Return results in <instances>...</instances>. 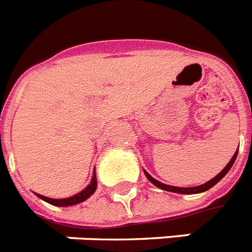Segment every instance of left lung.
<instances>
[{"label":"left lung","mask_w":252,"mask_h":252,"mask_svg":"<svg viewBox=\"0 0 252 252\" xmlns=\"http://www.w3.org/2000/svg\"><path fill=\"white\" fill-rule=\"evenodd\" d=\"M237 155H238V150L235 151V154L233 155V158H230V161L228 162V165L225 166L222 170H221L219 174H217L216 177H213L212 180H209L208 182L203 183V185H200V186H195V187H177V186H170V185H165V183L160 182V181L155 180L154 177L150 176V173H147L146 170H144V174H146V177L148 178V181H150L151 183H154L155 186L158 187V189H161V190H165V191H170V192H177V194H200V192H204V191L209 190L211 187H213L215 185H216L217 182H220L222 178H224L226 174H228V172L230 170V168L233 166V164H234L235 158H237Z\"/></svg>","instance_id":"1"}]
</instances>
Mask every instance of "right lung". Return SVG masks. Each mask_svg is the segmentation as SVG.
Returning <instances> with one entry per match:
<instances>
[{
    "label": "right lung",
    "instance_id": "obj_1",
    "mask_svg": "<svg viewBox=\"0 0 252 252\" xmlns=\"http://www.w3.org/2000/svg\"><path fill=\"white\" fill-rule=\"evenodd\" d=\"M96 187H97V180H96V173L94 170V176H92V180L90 182L84 190H82L78 194L72 195L70 198H65V199H52L48 198V196H43V195L36 194L39 196L40 199H43L44 202L49 203L52 206H57V207H70V206H75V204H79V203L84 202V200H87L92 194H94V191H96Z\"/></svg>",
    "mask_w": 252,
    "mask_h": 252
}]
</instances>
